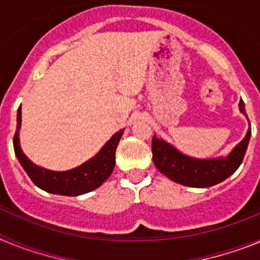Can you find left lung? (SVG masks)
Listing matches in <instances>:
<instances>
[{"mask_svg": "<svg viewBox=\"0 0 260 260\" xmlns=\"http://www.w3.org/2000/svg\"><path fill=\"white\" fill-rule=\"evenodd\" d=\"M240 110L241 113L247 117L242 99L240 102ZM250 137L251 130L249 128L246 137L225 157L195 158L183 155L176 147L153 135V164L158 171L174 182L190 187H210L222 182L237 171L246 153Z\"/></svg>", "mask_w": 260, "mask_h": 260, "instance_id": "1", "label": "left lung"}]
</instances>
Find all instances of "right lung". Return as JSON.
<instances>
[{
  "label": "right lung",
  "instance_id": "obj_1",
  "mask_svg": "<svg viewBox=\"0 0 260 260\" xmlns=\"http://www.w3.org/2000/svg\"><path fill=\"white\" fill-rule=\"evenodd\" d=\"M20 123L22 108L19 107L17 114V132L14 135V151L32 182L41 190L57 195L77 197L98 189L113 172L116 165V148L122 137L123 130L117 132L99 151L98 155L89 158L88 161L70 171L54 172L38 167L23 153L19 144Z\"/></svg>",
  "mask_w": 260,
  "mask_h": 260
}]
</instances>
